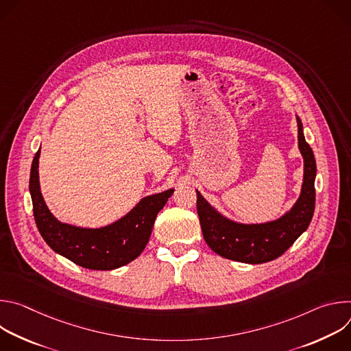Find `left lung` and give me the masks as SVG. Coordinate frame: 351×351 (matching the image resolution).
I'll use <instances>...</instances> for the list:
<instances>
[{"instance_id":"8db88e82","label":"left lung","mask_w":351,"mask_h":351,"mask_svg":"<svg viewBox=\"0 0 351 351\" xmlns=\"http://www.w3.org/2000/svg\"><path fill=\"white\" fill-rule=\"evenodd\" d=\"M297 118L298 148L304 160V178L297 202L280 218L265 223H239L219 214L197 190V214L203 236L218 256L247 264H263L280 257L307 230L315 208L314 153Z\"/></svg>"}]
</instances>
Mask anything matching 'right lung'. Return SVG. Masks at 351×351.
<instances>
[{
	"mask_svg": "<svg viewBox=\"0 0 351 351\" xmlns=\"http://www.w3.org/2000/svg\"><path fill=\"white\" fill-rule=\"evenodd\" d=\"M40 148L30 169L29 190L37 229L56 253L76 265L95 271H110L137 258L148 243L157 218L173 189L147 195L117 222L103 228H80L60 222L45 206L38 182Z\"/></svg>",
	"mask_w": 351,
	"mask_h": 351,
	"instance_id": "obj_1",
	"label": "right lung"
}]
</instances>
